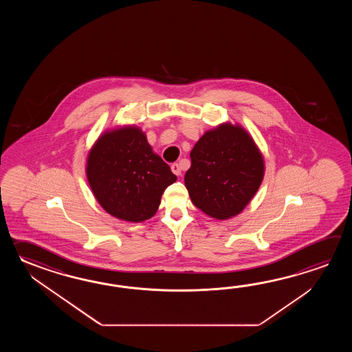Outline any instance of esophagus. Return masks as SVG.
I'll return each instance as SVG.
<instances>
[{
    "label": "esophagus",
    "mask_w": 352,
    "mask_h": 352,
    "mask_svg": "<svg viewBox=\"0 0 352 352\" xmlns=\"http://www.w3.org/2000/svg\"><path fill=\"white\" fill-rule=\"evenodd\" d=\"M171 170H173V173H175V175H177V176L181 175V166H179V164H173V165H171Z\"/></svg>",
    "instance_id": "esophagus-1"
}]
</instances>
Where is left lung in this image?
<instances>
[{"label":"left lung","mask_w":352,"mask_h":352,"mask_svg":"<svg viewBox=\"0 0 352 352\" xmlns=\"http://www.w3.org/2000/svg\"><path fill=\"white\" fill-rule=\"evenodd\" d=\"M190 157L185 185L195 206L210 217L238 215L262 184V155L239 126L223 124L206 132Z\"/></svg>","instance_id":"1"}]
</instances>
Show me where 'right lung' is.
<instances>
[{"mask_svg":"<svg viewBox=\"0 0 352 352\" xmlns=\"http://www.w3.org/2000/svg\"><path fill=\"white\" fill-rule=\"evenodd\" d=\"M87 177L107 212L133 223L153 217L166 187L177 179L135 127L107 132L98 140L88 156Z\"/></svg>","mask_w":352,"mask_h":352,"instance_id":"1","label":"right lung"}]
</instances>
